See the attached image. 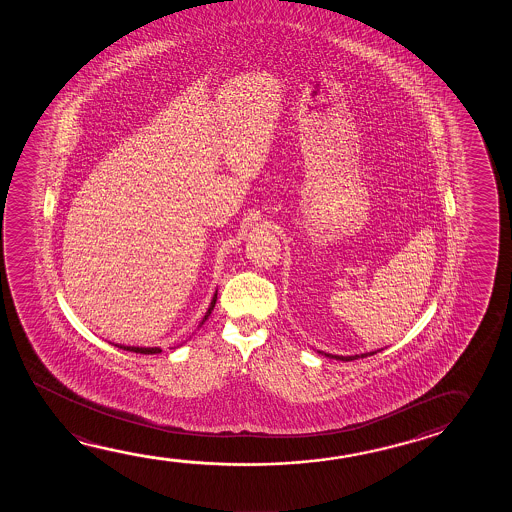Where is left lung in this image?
Returning <instances> with one entry per match:
<instances>
[{"label":"left lung","mask_w":512,"mask_h":512,"mask_svg":"<svg viewBox=\"0 0 512 512\" xmlns=\"http://www.w3.org/2000/svg\"><path fill=\"white\" fill-rule=\"evenodd\" d=\"M376 351H373V353H364V355H355V356H338V355H324L330 356V358H337V360H342V362H351V360H356V358H365V356H371L374 355Z\"/></svg>","instance_id":"left-lung-1"}]
</instances>
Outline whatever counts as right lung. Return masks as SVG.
Returning <instances> with one entry per match:
<instances>
[{"instance_id":"obj_1","label":"right lung","mask_w":512,"mask_h":512,"mask_svg":"<svg viewBox=\"0 0 512 512\" xmlns=\"http://www.w3.org/2000/svg\"><path fill=\"white\" fill-rule=\"evenodd\" d=\"M215 303H217V294H215V297H213V301H211V306H209L208 313L204 315L202 322L206 321L209 315H211V310L215 308ZM202 322H200V324H202ZM114 346L120 347V349H123V351H132V353H141V355H156V353H161V349H159V347H132L120 346V344H114Z\"/></svg>"}]
</instances>
